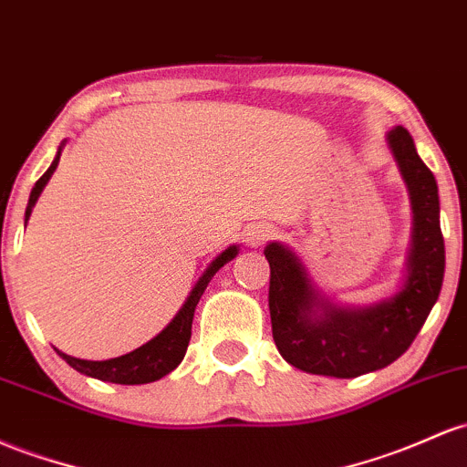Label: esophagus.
Here are the masks:
<instances>
[{
  "mask_svg": "<svg viewBox=\"0 0 467 467\" xmlns=\"http://www.w3.org/2000/svg\"><path fill=\"white\" fill-rule=\"evenodd\" d=\"M268 239H270V230L253 225V228H248V233H245L244 242L245 245H250V248H259V245H264Z\"/></svg>",
  "mask_w": 467,
  "mask_h": 467,
  "instance_id": "34e87169",
  "label": "esophagus"
}]
</instances>
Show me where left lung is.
I'll return each instance as SVG.
<instances>
[{
	"label": "left lung",
	"mask_w": 467,
	"mask_h": 467,
	"mask_svg": "<svg viewBox=\"0 0 467 467\" xmlns=\"http://www.w3.org/2000/svg\"><path fill=\"white\" fill-rule=\"evenodd\" d=\"M412 206V244L397 295L366 308L326 299L304 264L281 244H268L270 321L276 350L310 375L352 379L397 361L419 335L443 285L445 245L439 222V188L403 126L388 132Z\"/></svg>",
	"instance_id": "obj_1"
}]
</instances>
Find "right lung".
<instances>
[{"label":"right lung","instance_id":"obj_1","mask_svg":"<svg viewBox=\"0 0 467 467\" xmlns=\"http://www.w3.org/2000/svg\"><path fill=\"white\" fill-rule=\"evenodd\" d=\"M61 146H64V143H61ZM61 146L57 155L53 159V163H50L48 171L37 179L35 188L30 191L28 208H26V222H28L35 202H37L39 194H42L50 175H53L55 168H57ZM237 253H239L237 245H230L228 250H223V253L208 265L206 273L199 276V281L194 284L192 292L188 295L186 304L182 306V310L175 315V319L163 327L155 339L143 343V346L137 348V350L128 352V355H121L117 358H109V361H86V358H75L57 350L59 357L64 358L70 368H75L77 372H81V375L99 379V381L121 383V386H140V383H150V381H157V379L166 377L168 372L175 370L179 363H182L183 355H186L188 341H191V335H192L194 308H197L203 290L208 288L210 279H213L214 273H217L222 265L228 264V261L237 257Z\"/></svg>","mask_w":467,"mask_h":467}]
</instances>
